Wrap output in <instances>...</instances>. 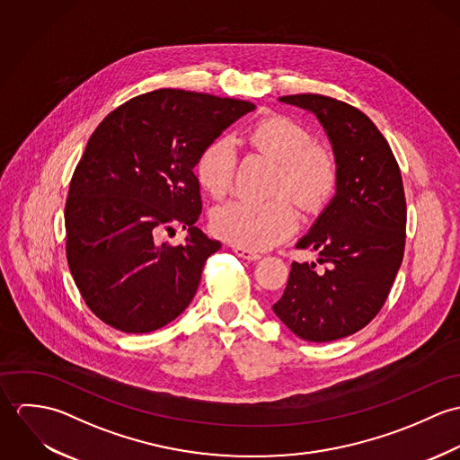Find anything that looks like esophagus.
<instances>
[{
	"label": "esophagus",
	"instance_id": "34e87169",
	"mask_svg": "<svg viewBox=\"0 0 460 460\" xmlns=\"http://www.w3.org/2000/svg\"><path fill=\"white\" fill-rule=\"evenodd\" d=\"M234 253H235L237 257L244 259V261H259V259H261L259 253H255V252H252V250H246V248H241V246H235V248H234Z\"/></svg>",
	"mask_w": 460,
	"mask_h": 460
}]
</instances>
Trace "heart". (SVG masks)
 I'll return each mask as SVG.
<instances>
[{"mask_svg":"<svg viewBox=\"0 0 460 460\" xmlns=\"http://www.w3.org/2000/svg\"><path fill=\"white\" fill-rule=\"evenodd\" d=\"M248 145L265 157L279 163L272 193H290L306 212H319L336 193L340 168L334 152L319 143L299 122L272 115L255 122L246 131ZM199 186L212 198L226 197L234 188L237 154L230 137L212 139L197 161ZM299 217L294 201L276 197L269 201L234 199L212 212V230L225 241L246 248H270L297 228Z\"/></svg>","mask_w":460,"mask_h":460,"instance_id":"obj_1","label":"heart"}]
</instances>
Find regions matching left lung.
<instances>
[{
  "mask_svg": "<svg viewBox=\"0 0 460 460\" xmlns=\"http://www.w3.org/2000/svg\"><path fill=\"white\" fill-rule=\"evenodd\" d=\"M312 111L338 159L336 195L297 243L319 252L292 263L279 321L308 341H332L365 328L385 306L403 259L407 207L398 163L386 137L358 108L319 93L279 97Z\"/></svg>",
  "mask_w": 460,
  "mask_h": 460,
  "instance_id": "1",
  "label": "left lung"
}]
</instances>
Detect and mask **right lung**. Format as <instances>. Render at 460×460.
Here are the masks:
<instances>
[{
    "label": "right lung",
    "instance_id": "right-lung-1",
    "mask_svg": "<svg viewBox=\"0 0 460 460\" xmlns=\"http://www.w3.org/2000/svg\"><path fill=\"white\" fill-rule=\"evenodd\" d=\"M253 102L161 88L119 106L90 136L66 203V261L86 306L108 326L150 332L193 301L221 248L195 226L201 150ZM190 228L186 245L158 243Z\"/></svg>",
    "mask_w": 460,
    "mask_h": 460
}]
</instances>
